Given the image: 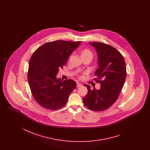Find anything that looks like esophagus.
Segmentation results:
<instances>
[{"instance_id":"34e87169","label":"esophagus","mask_w":150,"mask_h":150,"mask_svg":"<svg viewBox=\"0 0 150 150\" xmlns=\"http://www.w3.org/2000/svg\"><path fill=\"white\" fill-rule=\"evenodd\" d=\"M82 84L81 83H77V85H76V86L77 87H79L82 86Z\"/></svg>"}]
</instances>
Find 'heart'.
<instances>
[{
    "label": "heart",
    "mask_w": 150,
    "mask_h": 150,
    "mask_svg": "<svg viewBox=\"0 0 150 150\" xmlns=\"http://www.w3.org/2000/svg\"><path fill=\"white\" fill-rule=\"evenodd\" d=\"M81 55L82 58L84 57H91L92 58L93 53L90 50L85 48L81 50Z\"/></svg>",
    "instance_id": "obj_1"
}]
</instances>
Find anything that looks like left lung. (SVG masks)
Returning <instances> with one entry per match:
<instances>
[{"label":"left lung","instance_id":"obj_1","mask_svg":"<svg viewBox=\"0 0 150 150\" xmlns=\"http://www.w3.org/2000/svg\"><path fill=\"white\" fill-rule=\"evenodd\" d=\"M97 53L98 68L95 75L100 88L87 87L88 92L83 98L84 105L96 112L109 108L118 99L127 76L126 65L123 55L112 46L100 42H89ZM102 79V81H100Z\"/></svg>","mask_w":150,"mask_h":150}]
</instances>
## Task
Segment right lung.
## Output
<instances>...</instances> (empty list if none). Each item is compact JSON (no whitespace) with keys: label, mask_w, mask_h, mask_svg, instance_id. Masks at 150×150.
<instances>
[{"label":"right lung","mask_w":150,"mask_h":150,"mask_svg":"<svg viewBox=\"0 0 150 150\" xmlns=\"http://www.w3.org/2000/svg\"><path fill=\"white\" fill-rule=\"evenodd\" d=\"M81 43L50 42L41 45L32 54L29 62L28 81L35 100L42 107L57 110L67 104L76 83L71 79L63 81L56 76Z\"/></svg>","instance_id":"1"}]
</instances>
